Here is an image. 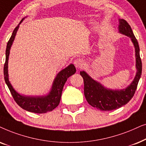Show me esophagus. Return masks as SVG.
I'll return each instance as SVG.
<instances>
[{
	"label": "esophagus",
	"instance_id": "obj_1",
	"mask_svg": "<svg viewBox=\"0 0 146 146\" xmlns=\"http://www.w3.org/2000/svg\"><path fill=\"white\" fill-rule=\"evenodd\" d=\"M74 65L77 68L80 69V68H82L83 66H84L85 62L83 59H77L75 60Z\"/></svg>",
	"mask_w": 146,
	"mask_h": 146
}]
</instances>
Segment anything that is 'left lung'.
<instances>
[{"label":"left lung","mask_w":146,"mask_h":146,"mask_svg":"<svg viewBox=\"0 0 146 146\" xmlns=\"http://www.w3.org/2000/svg\"><path fill=\"white\" fill-rule=\"evenodd\" d=\"M119 32L129 36L135 47L137 73L132 83L125 89L113 90L107 89L98 81H95L85 71L80 72L84 81V95L87 102L93 108L105 111L117 110L131 100L137 89L142 71L138 42L127 21L124 19H119Z\"/></svg>","instance_id":"8db88e82"}]
</instances>
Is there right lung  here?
<instances>
[{
  "mask_svg": "<svg viewBox=\"0 0 146 146\" xmlns=\"http://www.w3.org/2000/svg\"><path fill=\"white\" fill-rule=\"evenodd\" d=\"M24 19H22L18 26L14 29L12 35L7 42V48H6L5 63L4 65V76H5V82L11 91V95L13 96L17 104L21 108L28 111L36 113H44L53 110L59 106L64 85L70 76L75 74L76 72V69H75L74 65L71 64L64 69L61 70L56 76L55 80L53 81V85H52L51 89H50L49 93H48V95L46 96L35 97L24 96H21L17 93L13 89L9 80L8 61H9L10 49H11L13 42L15 40L17 32L19 29V25L24 20Z\"/></svg>",
  "mask_w": 146,
  "mask_h": 146,
  "instance_id": "1",
  "label": "right lung"
}]
</instances>
